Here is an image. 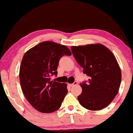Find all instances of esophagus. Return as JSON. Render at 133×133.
I'll return each instance as SVG.
<instances>
[{
    "mask_svg": "<svg viewBox=\"0 0 133 133\" xmlns=\"http://www.w3.org/2000/svg\"><path fill=\"white\" fill-rule=\"evenodd\" d=\"M77 82H76V81H75V82H74V83H73V84H69V85L70 86H71V87H74V86H75V85H77Z\"/></svg>",
    "mask_w": 133,
    "mask_h": 133,
    "instance_id": "34e87169",
    "label": "esophagus"
}]
</instances>
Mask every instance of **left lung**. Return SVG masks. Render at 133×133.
<instances>
[{
    "label": "left lung",
    "instance_id": "1",
    "mask_svg": "<svg viewBox=\"0 0 133 133\" xmlns=\"http://www.w3.org/2000/svg\"><path fill=\"white\" fill-rule=\"evenodd\" d=\"M71 50L84 74L90 77L87 83L80 84V105L90 110L108 107L117 94L122 80L121 70L114 55L100 43L72 46Z\"/></svg>",
    "mask_w": 133,
    "mask_h": 133
}]
</instances>
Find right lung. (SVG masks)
Wrapping results in <instances>:
<instances>
[{
	"label": "right lung",
	"instance_id": "obj_1",
	"mask_svg": "<svg viewBox=\"0 0 133 133\" xmlns=\"http://www.w3.org/2000/svg\"><path fill=\"white\" fill-rule=\"evenodd\" d=\"M65 45L45 41L31 48L24 55L20 68V85L29 103L40 112L50 113L59 109L67 94L66 83L50 81L63 55L70 56Z\"/></svg>",
	"mask_w": 133,
	"mask_h": 133
}]
</instances>
